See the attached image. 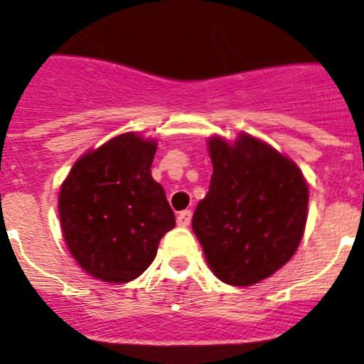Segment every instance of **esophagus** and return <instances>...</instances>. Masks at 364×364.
Instances as JSON below:
<instances>
[{
  "instance_id": "esophagus-1",
  "label": "esophagus",
  "mask_w": 364,
  "mask_h": 364,
  "mask_svg": "<svg viewBox=\"0 0 364 364\" xmlns=\"http://www.w3.org/2000/svg\"><path fill=\"white\" fill-rule=\"evenodd\" d=\"M191 217H193L191 210L180 211V213H178V217H176V224H178V226H182V228L189 226V224H191Z\"/></svg>"
}]
</instances>
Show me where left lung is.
<instances>
[{
	"label": "left lung",
	"mask_w": 364,
	"mask_h": 364,
	"mask_svg": "<svg viewBox=\"0 0 364 364\" xmlns=\"http://www.w3.org/2000/svg\"><path fill=\"white\" fill-rule=\"evenodd\" d=\"M213 175L193 213L211 272L253 286L295 255L308 218V184L297 164L252 134L208 140Z\"/></svg>",
	"instance_id": "8db88e82"
}]
</instances>
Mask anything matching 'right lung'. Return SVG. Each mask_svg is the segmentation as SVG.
Here are the masks:
<instances>
[{
	"instance_id": "obj_1",
	"label": "right lung",
	"mask_w": 364,
	"mask_h": 364,
	"mask_svg": "<svg viewBox=\"0 0 364 364\" xmlns=\"http://www.w3.org/2000/svg\"><path fill=\"white\" fill-rule=\"evenodd\" d=\"M156 140L124 133L82 154L58 197L70 255L91 277L129 282L156 257L175 228L162 186L151 176Z\"/></svg>"
}]
</instances>
